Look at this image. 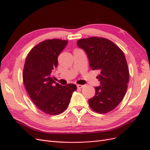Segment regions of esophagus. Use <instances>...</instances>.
<instances>
[{
    "instance_id": "obj_1",
    "label": "esophagus",
    "mask_w": 150,
    "mask_h": 150,
    "mask_svg": "<svg viewBox=\"0 0 150 150\" xmlns=\"http://www.w3.org/2000/svg\"><path fill=\"white\" fill-rule=\"evenodd\" d=\"M77 87L78 88H83L84 87V85H81V84H78L77 85Z\"/></svg>"
}]
</instances>
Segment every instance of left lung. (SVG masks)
I'll return each instance as SVG.
<instances>
[{
	"label": "left lung",
	"instance_id": "8db88e82",
	"mask_svg": "<svg viewBox=\"0 0 150 150\" xmlns=\"http://www.w3.org/2000/svg\"><path fill=\"white\" fill-rule=\"evenodd\" d=\"M79 48L87 54L91 69L99 70L100 86L95 87V95L89 99L95 112L106 113L114 110L123 99L129 81V70L124 52L110 40L98 37L81 39Z\"/></svg>",
	"mask_w": 150,
	"mask_h": 150
}]
</instances>
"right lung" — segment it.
I'll return each instance as SVG.
<instances>
[{
    "label": "right lung",
    "instance_id": "1",
    "mask_svg": "<svg viewBox=\"0 0 150 150\" xmlns=\"http://www.w3.org/2000/svg\"><path fill=\"white\" fill-rule=\"evenodd\" d=\"M67 42L56 39L40 42L29 52L24 64L22 77L27 92L38 108L50 115L64 112L77 89L74 84L63 86L51 77L57 67V57Z\"/></svg>",
    "mask_w": 150,
    "mask_h": 150
}]
</instances>
